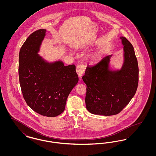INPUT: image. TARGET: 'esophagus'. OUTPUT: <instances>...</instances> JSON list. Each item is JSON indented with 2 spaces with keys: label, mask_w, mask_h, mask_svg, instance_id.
I'll use <instances>...</instances> for the list:
<instances>
[{
  "label": "esophagus",
  "mask_w": 156,
  "mask_h": 156,
  "mask_svg": "<svg viewBox=\"0 0 156 156\" xmlns=\"http://www.w3.org/2000/svg\"><path fill=\"white\" fill-rule=\"evenodd\" d=\"M85 67H84L83 65L80 64V65H78V66L76 67V72L77 74L78 75V76H79L80 78H81L82 75L83 74L84 71H85Z\"/></svg>",
  "instance_id": "esophagus-1"
}]
</instances>
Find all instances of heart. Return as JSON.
<instances>
[{"label": "heart", "instance_id": "b5f03b06", "mask_svg": "<svg viewBox=\"0 0 156 156\" xmlns=\"http://www.w3.org/2000/svg\"><path fill=\"white\" fill-rule=\"evenodd\" d=\"M99 60H100V55H99L98 54H96L94 55L92 57V61L94 63L98 62Z\"/></svg>", "mask_w": 156, "mask_h": 156}]
</instances>
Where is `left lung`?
<instances>
[{
    "label": "left lung",
    "instance_id": "obj_1",
    "mask_svg": "<svg viewBox=\"0 0 156 156\" xmlns=\"http://www.w3.org/2000/svg\"><path fill=\"white\" fill-rule=\"evenodd\" d=\"M123 45V63L120 69L110 67L113 55L105 57L97 65L87 67L82 80L87 85L86 107L94 115L111 116L119 113L136 94L139 67L133 47L125 37H120Z\"/></svg>",
    "mask_w": 156,
    "mask_h": 156
}]
</instances>
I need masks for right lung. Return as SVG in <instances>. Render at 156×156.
Here are the masks:
<instances>
[{
  "instance_id": "right-lung-1",
  "label": "right lung",
  "mask_w": 156,
  "mask_h": 156,
  "mask_svg": "<svg viewBox=\"0 0 156 156\" xmlns=\"http://www.w3.org/2000/svg\"><path fill=\"white\" fill-rule=\"evenodd\" d=\"M45 29L33 32L23 44L19 58V76L23 96L34 111L47 117L62 113L67 98L78 82L74 64L61 60L49 62L38 52Z\"/></svg>"
}]
</instances>
